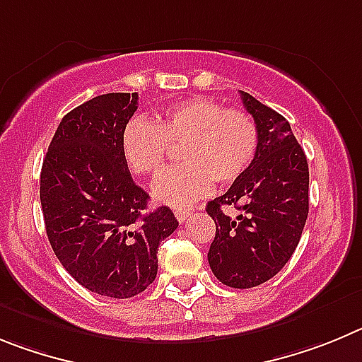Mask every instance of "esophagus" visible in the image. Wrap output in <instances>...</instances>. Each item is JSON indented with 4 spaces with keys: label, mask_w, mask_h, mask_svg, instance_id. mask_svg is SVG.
<instances>
[{
    "label": "esophagus",
    "mask_w": 362,
    "mask_h": 362,
    "mask_svg": "<svg viewBox=\"0 0 362 362\" xmlns=\"http://www.w3.org/2000/svg\"><path fill=\"white\" fill-rule=\"evenodd\" d=\"M175 216H177V220L180 221V223H184V221L187 220L189 216H191V213H189V211H185V209H177V211H175Z\"/></svg>",
    "instance_id": "34e87169"
}]
</instances>
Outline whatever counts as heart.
<instances>
[{
  "mask_svg": "<svg viewBox=\"0 0 362 362\" xmlns=\"http://www.w3.org/2000/svg\"><path fill=\"white\" fill-rule=\"evenodd\" d=\"M122 153L133 173H160L171 146H182L184 164L169 169L155 182L157 200L187 207L200 200L213 180L236 182L258 155L259 129L243 110H227L205 97H191L168 106L155 122L132 119L122 132Z\"/></svg>",
  "mask_w": 362,
  "mask_h": 362,
  "instance_id": "obj_1",
  "label": "heart"
}]
</instances>
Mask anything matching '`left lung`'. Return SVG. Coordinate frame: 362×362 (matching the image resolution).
Here are the masks:
<instances>
[{"instance_id": "1", "label": "left lung", "mask_w": 362, "mask_h": 362, "mask_svg": "<svg viewBox=\"0 0 362 362\" xmlns=\"http://www.w3.org/2000/svg\"><path fill=\"white\" fill-rule=\"evenodd\" d=\"M240 95L258 124L259 148L245 175L205 207L216 223L207 259L223 285L252 288L274 278L298 247L308 216V162L285 117ZM223 204L240 213L229 217Z\"/></svg>"}]
</instances>
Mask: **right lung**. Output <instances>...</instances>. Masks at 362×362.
<instances>
[{
    "label": "right lung",
    "instance_id": "1",
    "mask_svg": "<svg viewBox=\"0 0 362 362\" xmlns=\"http://www.w3.org/2000/svg\"><path fill=\"white\" fill-rule=\"evenodd\" d=\"M139 93H104L63 117L41 169L48 242L77 283L99 296L133 298L155 281L158 245L178 227L173 211L151 213L133 182L122 132Z\"/></svg>",
    "mask_w": 362,
    "mask_h": 362
}]
</instances>
